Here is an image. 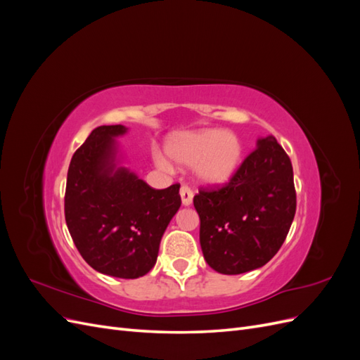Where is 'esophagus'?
Segmentation results:
<instances>
[{
    "label": "esophagus",
    "instance_id": "34e87169",
    "mask_svg": "<svg viewBox=\"0 0 360 360\" xmlns=\"http://www.w3.org/2000/svg\"><path fill=\"white\" fill-rule=\"evenodd\" d=\"M180 197H181V204L183 205H191L193 200V192L189 186H181L180 188Z\"/></svg>",
    "mask_w": 360,
    "mask_h": 360
}]
</instances>
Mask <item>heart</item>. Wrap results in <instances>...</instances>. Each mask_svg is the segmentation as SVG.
I'll use <instances>...</instances> for the list:
<instances>
[{
    "instance_id": "heart-1",
    "label": "heart",
    "mask_w": 360,
    "mask_h": 360,
    "mask_svg": "<svg viewBox=\"0 0 360 360\" xmlns=\"http://www.w3.org/2000/svg\"><path fill=\"white\" fill-rule=\"evenodd\" d=\"M167 151L171 159L184 165H192L195 176L204 184L217 186L230 180L240 165L243 147L233 132L219 129H201L179 134L169 138ZM155 160L159 167L169 168V162L162 155Z\"/></svg>"
}]
</instances>
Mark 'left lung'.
<instances>
[{
	"instance_id": "left-lung-1",
	"label": "left lung",
	"mask_w": 360,
	"mask_h": 360,
	"mask_svg": "<svg viewBox=\"0 0 360 360\" xmlns=\"http://www.w3.org/2000/svg\"><path fill=\"white\" fill-rule=\"evenodd\" d=\"M204 258L222 275L263 267L284 243L296 213L291 160L274 136L259 138L219 189L193 197Z\"/></svg>"
}]
</instances>
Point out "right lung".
<instances>
[{"label":"right lung","mask_w":360,"mask_h":360,"mask_svg":"<svg viewBox=\"0 0 360 360\" xmlns=\"http://www.w3.org/2000/svg\"><path fill=\"white\" fill-rule=\"evenodd\" d=\"M122 124L96 127L75 151L64 214L82 258L94 270L135 279L153 269L160 238L181 205L180 184L153 189L122 165Z\"/></svg>","instance_id":"add662e5"}]
</instances>
